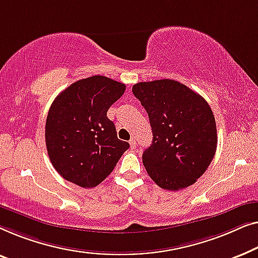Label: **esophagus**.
I'll list each match as a JSON object with an SVG mask.
<instances>
[{
    "instance_id": "1",
    "label": "esophagus",
    "mask_w": 258,
    "mask_h": 258,
    "mask_svg": "<svg viewBox=\"0 0 258 258\" xmlns=\"http://www.w3.org/2000/svg\"><path fill=\"white\" fill-rule=\"evenodd\" d=\"M130 145H131V148H136V146H137V141H136V138H132V139L130 140Z\"/></svg>"
}]
</instances>
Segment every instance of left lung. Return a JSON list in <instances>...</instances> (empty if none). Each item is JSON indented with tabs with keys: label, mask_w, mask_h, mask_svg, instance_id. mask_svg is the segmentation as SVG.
<instances>
[{
	"label": "left lung",
	"mask_w": 258,
	"mask_h": 258,
	"mask_svg": "<svg viewBox=\"0 0 258 258\" xmlns=\"http://www.w3.org/2000/svg\"><path fill=\"white\" fill-rule=\"evenodd\" d=\"M132 92L146 110L153 132L143 154L148 175L167 190L191 186L216 152L212 108L200 94L173 79L138 83Z\"/></svg>",
	"instance_id": "left-lung-1"
}]
</instances>
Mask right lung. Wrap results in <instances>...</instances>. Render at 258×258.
Here are the masks:
<instances>
[{
  "mask_svg": "<svg viewBox=\"0 0 258 258\" xmlns=\"http://www.w3.org/2000/svg\"><path fill=\"white\" fill-rule=\"evenodd\" d=\"M122 83L104 76L75 82L50 106L45 144L55 169L65 180L93 188L110 175L128 150L119 140L107 111L125 92Z\"/></svg>",
  "mask_w": 258,
  "mask_h": 258,
  "instance_id": "obj_1",
  "label": "right lung"
}]
</instances>
